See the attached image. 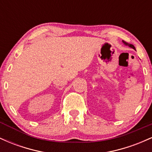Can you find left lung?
I'll return each instance as SVG.
<instances>
[{
    "mask_svg": "<svg viewBox=\"0 0 152 152\" xmlns=\"http://www.w3.org/2000/svg\"><path fill=\"white\" fill-rule=\"evenodd\" d=\"M123 41V43H124V44L125 45V46H129L130 48H133V49L136 50V49H135V47L134 46V45H132V44H130V43H126V41Z\"/></svg>",
    "mask_w": 152,
    "mask_h": 152,
    "instance_id": "obj_1",
    "label": "left lung"
}]
</instances>
